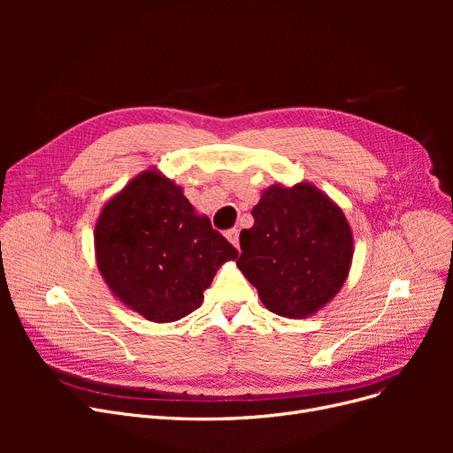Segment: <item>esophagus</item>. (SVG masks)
<instances>
[{
	"label": "esophagus",
	"mask_w": 453,
	"mask_h": 453,
	"mask_svg": "<svg viewBox=\"0 0 453 453\" xmlns=\"http://www.w3.org/2000/svg\"><path fill=\"white\" fill-rule=\"evenodd\" d=\"M226 236H227V241L239 250V229H229L227 233H226Z\"/></svg>",
	"instance_id": "esophagus-1"
}]
</instances>
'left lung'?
Segmentation results:
<instances>
[{"label": "left lung", "mask_w": 453, "mask_h": 453, "mask_svg": "<svg viewBox=\"0 0 453 453\" xmlns=\"http://www.w3.org/2000/svg\"><path fill=\"white\" fill-rule=\"evenodd\" d=\"M236 266L270 312L304 319L336 297L349 277L354 239L342 207L316 185L273 183L251 209Z\"/></svg>", "instance_id": "1"}]
</instances>
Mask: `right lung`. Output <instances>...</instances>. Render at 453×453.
Wrapping results in <instances>:
<instances>
[{
	"mask_svg": "<svg viewBox=\"0 0 453 453\" xmlns=\"http://www.w3.org/2000/svg\"><path fill=\"white\" fill-rule=\"evenodd\" d=\"M93 242L113 297L154 323L195 312L217 270L239 257L157 169L139 173L104 203Z\"/></svg>",
	"mask_w": 453,
	"mask_h": 453,
	"instance_id": "1",
	"label": "right lung"
}]
</instances>
